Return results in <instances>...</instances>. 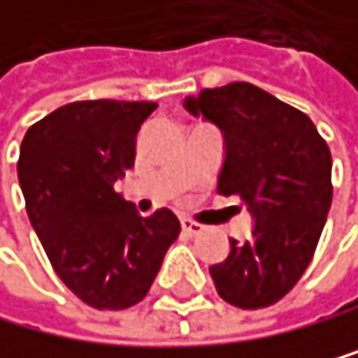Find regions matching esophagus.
<instances>
[{"mask_svg":"<svg viewBox=\"0 0 358 358\" xmlns=\"http://www.w3.org/2000/svg\"><path fill=\"white\" fill-rule=\"evenodd\" d=\"M180 225H182V232L185 234H189V236H196V234H201L203 232V225L201 223H196V221H192V219H180Z\"/></svg>","mask_w":358,"mask_h":358,"instance_id":"1","label":"esophagus"}]
</instances>
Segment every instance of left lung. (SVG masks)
I'll use <instances>...</instances> for the list:
<instances>
[{
    "instance_id": "8db88e82",
    "label": "left lung",
    "mask_w": 358,
    "mask_h": 358,
    "mask_svg": "<svg viewBox=\"0 0 358 358\" xmlns=\"http://www.w3.org/2000/svg\"><path fill=\"white\" fill-rule=\"evenodd\" d=\"M221 128L225 162L216 192L239 198L255 219L248 241L210 266L219 296L262 309L296 287L316 252L331 205V153L311 119L252 83H230L185 101Z\"/></svg>"
}]
</instances>
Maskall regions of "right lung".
<instances>
[{
	"mask_svg": "<svg viewBox=\"0 0 358 358\" xmlns=\"http://www.w3.org/2000/svg\"><path fill=\"white\" fill-rule=\"evenodd\" d=\"M155 108L153 101H74L22 139L17 178L29 221L56 275L94 309L119 311L144 300L180 234L171 210L139 216L115 192Z\"/></svg>",
	"mask_w": 358,
	"mask_h": 358,
	"instance_id": "1",
	"label": "right lung"
}]
</instances>
